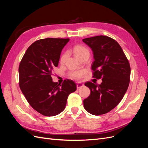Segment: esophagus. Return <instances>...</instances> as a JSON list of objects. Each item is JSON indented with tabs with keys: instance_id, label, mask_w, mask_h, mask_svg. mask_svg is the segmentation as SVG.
Segmentation results:
<instances>
[{
	"instance_id": "esophagus-1",
	"label": "esophagus",
	"mask_w": 148,
	"mask_h": 148,
	"mask_svg": "<svg viewBox=\"0 0 148 148\" xmlns=\"http://www.w3.org/2000/svg\"><path fill=\"white\" fill-rule=\"evenodd\" d=\"M84 86V84L83 83H78L77 84V89H79L80 88H82Z\"/></svg>"
}]
</instances>
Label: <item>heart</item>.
Returning <instances> with one entry per match:
<instances>
[{"label": "heart", "mask_w": 148, "mask_h": 148, "mask_svg": "<svg viewBox=\"0 0 148 148\" xmlns=\"http://www.w3.org/2000/svg\"><path fill=\"white\" fill-rule=\"evenodd\" d=\"M73 52L76 57H78V59L81 58L84 56H89V50L83 46L81 45H76L73 47ZM67 56H68V52H64L60 56V62L61 64L64 63L65 61ZM86 73L85 70H77V71H71L70 73L69 76L70 77L75 79H79L83 77V76Z\"/></svg>", "instance_id": "obj_1"}]
</instances>
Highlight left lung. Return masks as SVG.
Listing matches in <instances>:
<instances>
[{
    "instance_id": "obj_1",
    "label": "left lung",
    "mask_w": 148,
    "mask_h": 148,
    "mask_svg": "<svg viewBox=\"0 0 148 148\" xmlns=\"http://www.w3.org/2000/svg\"><path fill=\"white\" fill-rule=\"evenodd\" d=\"M83 41L91 49L95 61L93 77L102 78L99 85L88 82L89 96L84 99V108L89 113L99 115L114 109L127 92L130 79V66L119 43L106 36L85 38Z\"/></svg>"
}]
</instances>
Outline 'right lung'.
I'll return each mask as SVG.
<instances>
[{
	"instance_id": "right-lung-1",
	"label": "right lung",
	"mask_w": 148,
	"mask_h": 148,
	"mask_svg": "<svg viewBox=\"0 0 148 148\" xmlns=\"http://www.w3.org/2000/svg\"><path fill=\"white\" fill-rule=\"evenodd\" d=\"M70 39L46 38L27 49L19 65V85L29 105L41 114L51 117L61 113L67 98L77 89L73 81L60 84L52 81L53 68L59 65L60 53Z\"/></svg>"
}]
</instances>
